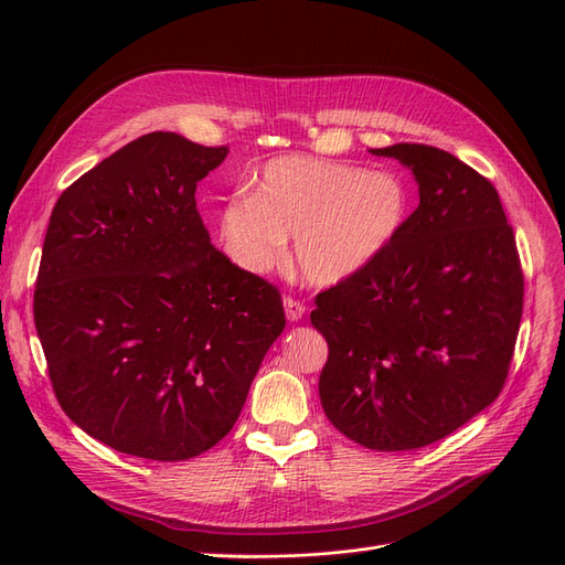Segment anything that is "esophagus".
<instances>
[{
    "mask_svg": "<svg viewBox=\"0 0 565 565\" xmlns=\"http://www.w3.org/2000/svg\"><path fill=\"white\" fill-rule=\"evenodd\" d=\"M282 303H285V316H287L289 322H297V320L303 318V313H306L303 301H299L295 297H285Z\"/></svg>",
    "mask_w": 565,
    "mask_h": 565,
    "instance_id": "obj_1",
    "label": "esophagus"
}]
</instances>
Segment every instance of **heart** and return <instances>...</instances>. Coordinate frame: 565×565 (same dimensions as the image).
<instances>
[{"mask_svg":"<svg viewBox=\"0 0 565 565\" xmlns=\"http://www.w3.org/2000/svg\"><path fill=\"white\" fill-rule=\"evenodd\" d=\"M409 214V193L393 172L280 156L231 198L216 233L231 262L249 273L276 268L295 235V259L311 285H337L372 266L396 243Z\"/></svg>","mask_w":565,"mask_h":565,"instance_id":"heart-1","label":"heart"}]
</instances>
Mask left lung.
<instances>
[{
	"label": "left lung",
	"mask_w": 565,
	"mask_h": 565,
	"mask_svg": "<svg viewBox=\"0 0 565 565\" xmlns=\"http://www.w3.org/2000/svg\"><path fill=\"white\" fill-rule=\"evenodd\" d=\"M413 172L419 204L384 256L316 297L330 347L324 415L358 446H431L507 382L523 313L516 237L494 185L424 143L374 148Z\"/></svg>",
	"instance_id": "1"
}]
</instances>
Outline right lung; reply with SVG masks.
Returning a JSON list of instances; mask_svg holds the SVG:
<instances>
[{
  "instance_id": "1",
  "label": "right lung",
  "mask_w": 565,
  "mask_h": 565,
  "mask_svg": "<svg viewBox=\"0 0 565 565\" xmlns=\"http://www.w3.org/2000/svg\"><path fill=\"white\" fill-rule=\"evenodd\" d=\"M226 156L152 131L51 212L35 285L49 380L63 413L117 452L181 461L214 448L285 328L278 289L231 264L195 207Z\"/></svg>"
}]
</instances>
